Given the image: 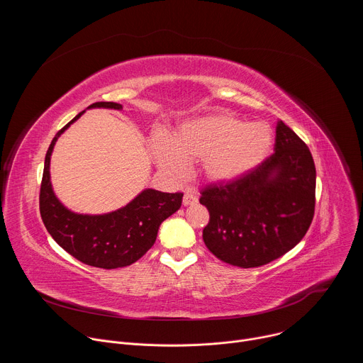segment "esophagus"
Listing matches in <instances>:
<instances>
[{
  "label": "esophagus",
  "instance_id": "esophagus-1",
  "mask_svg": "<svg viewBox=\"0 0 363 363\" xmlns=\"http://www.w3.org/2000/svg\"><path fill=\"white\" fill-rule=\"evenodd\" d=\"M196 201H198V196H196L194 192L186 191V192L184 194V199H182V203H184V205H192V203H195Z\"/></svg>",
  "mask_w": 363,
  "mask_h": 363
}]
</instances>
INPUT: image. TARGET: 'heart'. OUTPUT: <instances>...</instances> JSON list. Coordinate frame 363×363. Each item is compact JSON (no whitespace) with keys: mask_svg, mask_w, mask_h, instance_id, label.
I'll list each match as a JSON object with an SVG mask.
<instances>
[{"mask_svg":"<svg viewBox=\"0 0 363 363\" xmlns=\"http://www.w3.org/2000/svg\"><path fill=\"white\" fill-rule=\"evenodd\" d=\"M273 145V130L263 122L244 123L228 113L192 119L169 136L158 132L150 140L157 165L172 179L184 177L188 162L201 160L205 178L235 181L260 165Z\"/></svg>","mask_w":363,"mask_h":363,"instance_id":"b5f03b06","label":"heart"}]
</instances>
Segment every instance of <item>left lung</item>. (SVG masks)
I'll return each mask as SVG.
<instances>
[{"mask_svg": "<svg viewBox=\"0 0 363 363\" xmlns=\"http://www.w3.org/2000/svg\"><path fill=\"white\" fill-rule=\"evenodd\" d=\"M316 168L307 145L281 121L274 153L244 177L201 191L208 250L241 269L264 266L297 245L312 224Z\"/></svg>", "mask_w": 363, "mask_h": 363, "instance_id": "1", "label": "left lung"}]
</instances>
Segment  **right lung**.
Listing matches in <instances>:
<instances>
[{"label": "right lung", "instance_id": "1", "mask_svg": "<svg viewBox=\"0 0 363 363\" xmlns=\"http://www.w3.org/2000/svg\"><path fill=\"white\" fill-rule=\"evenodd\" d=\"M89 108L121 111L115 101H96ZM80 112L51 140L45 153L40 188L41 220L55 241L79 262L99 269H119L138 262L157 240L160 225L179 210L184 194L142 191L126 206L103 216H83L67 210L57 199L50 181V158L59 136Z\"/></svg>", "mask_w": 363, "mask_h": 363}]
</instances>
